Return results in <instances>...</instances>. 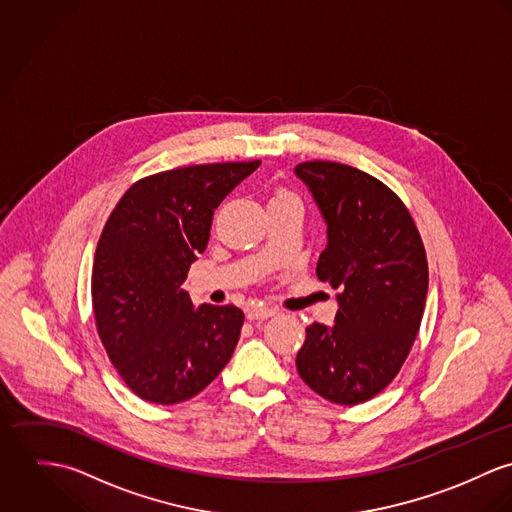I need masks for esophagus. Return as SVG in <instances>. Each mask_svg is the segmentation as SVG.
<instances>
[{
    "label": "esophagus",
    "mask_w": 512,
    "mask_h": 512,
    "mask_svg": "<svg viewBox=\"0 0 512 512\" xmlns=\"http://www.w3.org/2000/svg\"><path fill=\"white\" fill-rule=\"evenodd\" d=\"M275 314H277L275 308H263V306H255V308L247 310L249 320H265V318H271Z\"/></svg>",
    "instance_id": "esophagus-1"
}]
</instances>
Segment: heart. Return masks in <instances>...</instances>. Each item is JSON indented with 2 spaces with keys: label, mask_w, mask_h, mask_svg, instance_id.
I'll use <instances>...</instances> for the list:
<instances>
[{
  "label": "heart",
  "mask_w": 512,
  "mask_h": 512,
  "mask_svg": "<svg viewBox=\"0 0 512 512\" xmlns=\"http://www.w3.org/2000/svg\"><path fill=\"white\" fill-rule=\"evenodd\" d=\"M281 196H288V194L286 192H277L273 198H281Z\"/></svg>",
  "instance_id": "obj_1"
}]
</instances>
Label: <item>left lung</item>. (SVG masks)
Here are the masks:
<instances>
[{
  "label": "left lung",
  "instance_id": "1",
  "mask_svg": "<svg viewBox=\"0 0 512 512\" xmlns=\"http://www.w3.org/2000/svg\"><path fill=\"white\" fill-rule=\"evenodd\" d=\"M294 174L326 222L316 275L340 288L334 326L306 328L296 369L320 397L359 404L397 377L418 334L426 251L400 198L371 174L330 161L300 163Z\"/></svg>",
  "mask_w": 512,
  "mask_h": 512
}]
</instances>
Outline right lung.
I'll return each mask as SVG.
<instances>
[{
  "mask_svg": "<svg viewBox=\"0 0 512 512\" xmlns=\"http://www.w3.org/2000/svg\"><path fill=\"white\" fill-rule=\"evenodd\" d=\"M261 161L159 172L135 182L100 235L92 306L100 340L125 385L155 404L196 397L228 365L237 306H192L182 288L206 251L214 210Z\"/></svg>",
  "mask_w": 512,
  "mask_h": 512,
  "instance_id": "right-lung-1",
  "label": "right lung"
}]
</instances>
